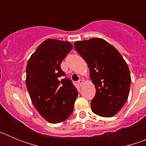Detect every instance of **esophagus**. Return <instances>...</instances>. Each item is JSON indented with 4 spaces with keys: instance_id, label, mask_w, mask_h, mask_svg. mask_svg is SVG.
<instances>
[{
    "instance_id": "34e87169",
    "label": "esophagus",
    "mask_w": 146,
    "mask_h": 146,
    "mask_svg": "<svg viewBox=\"0 0 146 146\" xmlns=\"http://www.w3.org/2000/svg\"><path fill=\"white\" fill-rule=\"evenodd\" d=\"M82 82H83V80H82V79H80V80H79L77 81V83H78V85H79L80 86H82Z\"/></svg>"
}]
</instances>
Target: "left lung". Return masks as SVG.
<instances>
[{"mask_svg":"<svg viewBox=\"0 0 146 146\" xmlns=\"http://www.w3.org/2000/svg\"><path fill=\"white\" fill-rule=\"evenodd\" d=\"M86 61L96 88L91 110L102 117H113L127 101L131 75L127 64L118 50L105 40L94 38L74 44Z\"/></svg>","mask_w":146,"mask_h":146,"instance_id":"obj_1","label":"left lung"}]
</instances>
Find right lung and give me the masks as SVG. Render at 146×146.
Masks as SVG:
<instances>
[{
  "mask_svg": "<svg viewBox=\"0 0 146 146\" xmlns=\"http://www.w3.org/2000/svg\"><path fill=\"white\" fill-rule=\"evenodd\" d=\"M73 46L69 42L45 40L31 56L26 66V86L39 114L52 123L69 118L78 91L65 76L60 64Z\"/></svg>",
  "mask_w": 146,
  "mask_h": 146,
  "instance_id": "obj_1",
  "label": "right lung"
}]
</instances>
